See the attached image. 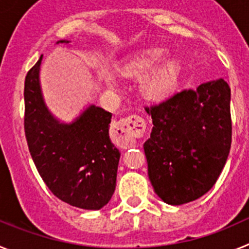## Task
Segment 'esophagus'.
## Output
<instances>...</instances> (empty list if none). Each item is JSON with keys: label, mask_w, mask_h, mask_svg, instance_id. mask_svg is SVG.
<instances>
[{"label": "esophagus", "mask_w": 249, "mask_h": 249, "mask_svg": "<svg viewBox=\"0 0 249 249\" xmlns=\"http://www.w3.org/2000/svg\"><path fill=\"white\" fill-rule=\"evenodd\" d=\"M146 122L137 114L127 118L114 121L111 127V137L114 143L121 148H131L136 144V138L143 136Z\"/></svg>", "instance_id": "1"}]
</instances>
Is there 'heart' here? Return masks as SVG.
I'll return each mask as SVG.
<instances>
[{"mask_svg":"<svg viewBox=\"0 0 249 249\" xmlns=\"http://www.w3.org/2000/svg\"><path fill=\"white\" fill-rule=\"evenodd\" d=\"M168 51L164 48H146L124 59L120 67L123 76L142 78L141 89L152 101H163L169 97L181 80L183 65L179 58H168ZM108 86L116 85L114 77L106 76Z\"/></svg>","mask_w":249,"mask_h":249,"instance_id":"heart-1","label":"heart"}]
</instances>
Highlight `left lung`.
Segmentation results:
<instances>
[{"mask_svg": "<svg viewBox=\"0 0 249 249\" xmlns=\"http://www.w3.org/2000/svg\"><path fill=\"white\" fill-rule=\"evenodd\" d=\"M146 111L153 123L143 144L153 190L172 206L198 199L214 186L230 155V86L223 78L210 81Z\"/></svg>", "mask_w": 249, "mask_h": 249, "instance_id": "1", "label": "left lung"}]
</instances>
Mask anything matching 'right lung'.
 <instances>
[{"label":"right lung","instance_id":"obj_1","mask_svg":"<svg viewBox=\"0 0 249 249\" xmlns=\"http://www.w3.org/2000/svg\"><path fill=\"white\" fill-rule=\"evenodd\" d=\"M41 62L42 56L25 80V133L31 157L57 198L82 210H101L116 188L121 156L109 140L112 113L91 105L73 122H59L43 100Z\"/></svg>","mask_w":249,"mask_h":249}]
</instances>
